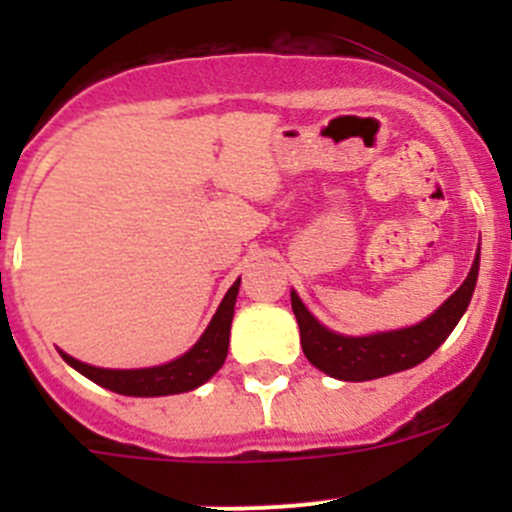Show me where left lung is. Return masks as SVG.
I'll use <instances>...</instances> for the list:
<instances>
[{"mask_svg": "<svg viewBox=\"0 0 512 512\" xmlns=\"http://www.w3.org/2000/svg\"><path fill=\"white\" fill-rule=\"evenodd\" d=\"M478 265L480 247L466 282L431 317L414 324V327L366 334V337H344V334L327 329L312 317V312L304 307L297 292H292V312L299 324V342H302L304 356L319 371L342 381L381 379V376L421 364L446 342L453 327L461 322L463 312L473 297V289H476Z\"/></svg>", "mask_w": 512, "mask_h": 512, "instance_id": "8db88e82", "label": "left lung"}]
</instances>
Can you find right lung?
I'll return each instance as SVG.
<instances>
[{
    "label": "right lung",
    "mask_w": 512,
    "mask_h": 512,
    "mask_svg": "<svg viewBox=\"0 0 512 512\" xmlns=\"http://www.w3.org/2000/svg\"><path fill=\"white\" fill-rule=\"evenodd\" d=\"M237 289H240V280L227 289L218 312L210 319L198 344L168 364L148 366V369H101V366L84 364L66 352H61V359L94 384L123 396H170L193 391L223 366L227 347H230V324L235 314Z\"/></svg>",
    "instance_id": "add662e5"
}]
</instances>
